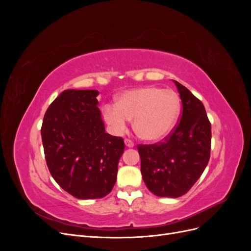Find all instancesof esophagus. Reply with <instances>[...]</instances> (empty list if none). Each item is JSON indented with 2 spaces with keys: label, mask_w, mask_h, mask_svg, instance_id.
Returning a JSON list of instances; mask_svg holds the SVG:
<instances>
[{
  "label": "esophagus",
  "mask_w": 251,
  "mask_h": 251,
  "mask_svg": "<svg viewBox=\"0 0 251 251\" xmlns=\"http://www.w3.org/2000/svg\"><path fill=\"white\" fill-rule=\"evenodd\" d=\"M125 143H126V146L127 148H133L134 147V142L131 139H128V138L125 139Z\"/></svg>",
  "instance_id": "34e87169"
}]
</instances>
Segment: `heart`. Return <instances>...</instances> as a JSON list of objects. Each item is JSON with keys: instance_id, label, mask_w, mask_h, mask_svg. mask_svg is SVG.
Returning <instances> with one entry per match:
<instances>
[{"instance_id": "b5f03b06", "label": "heart", "mask_w": 251, "mask_h": 251, "mask_svg": "<svg viewBox=\"0 0 251 251\" xmlns=\"http://www.w3.org/2000/svg\"><path fill=\"white\" fill-rule=\"evenodd\" d=\"M180 107V98L174 90L143 87L126 91L116 104L105 105L103 115L117 133H124L127 120L134 119L136 134L143 140L156 142L172 132Z\"/></svg>"}]
</instances>
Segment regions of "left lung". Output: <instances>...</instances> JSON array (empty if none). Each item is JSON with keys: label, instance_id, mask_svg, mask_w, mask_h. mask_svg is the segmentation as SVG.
<instances>
[{"label": "left lung", "instance_id": "left-lung-1", "mask_svg": "<svg viewBox=\"0 0 251 251\" xmlns=\"http://www.w3.org/2000/svg\"><path fill=\"white\" fill-rule=\"evenodd\" d=\"M181 119L154 144H138L142 179L158 197L178 198L193 187L209 161L211 125L203 103L178 81Z\"/></svg>", "mask_w": 251, "mask_h": 251}]
</instances>
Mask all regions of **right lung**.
Listing matches in <instances>:
<instances>
[{"label":"right lung","instance_id":"add662e5","mask_svg":"<svg viewBox=\"0 0 251 251\" xmlns=\"http://www.w3.org/2000/svg\"><path fill=\"white\" fill-rule=\"evenodd\" d=\"M96 90H65L49 105L41 128L51 176L77 199H100L115 184L121 137L105 133Z\"/></svg>","mask_w":251,"mask_h":251}]
</instances>
